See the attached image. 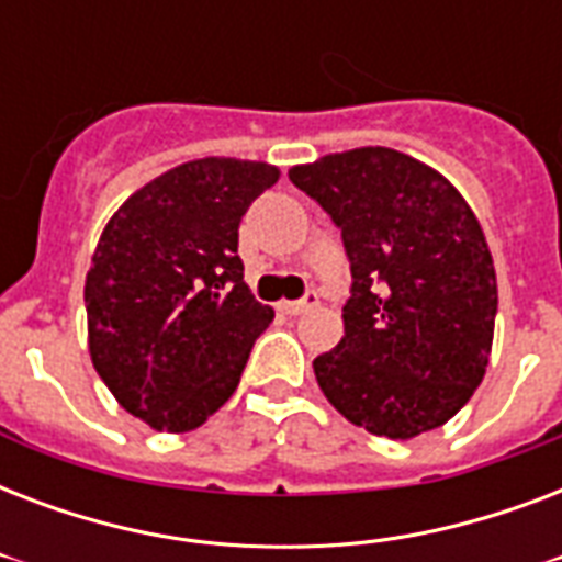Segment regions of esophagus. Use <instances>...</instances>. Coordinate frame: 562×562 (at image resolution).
Masks as SVG:
<instances>
[{
    "label": "esophagus",
    "instance_id": "obj_1",
    "mask_svg": "<svg viewBox=\"0 0 562 562\" xmlns=\"http://www.w3.org/2000/svg\"><path fill=\"white\" fill-rule=\"evenodd\" d=\"M312 306H317L315 291H308L303 300H285V303H280V308L285 312V315H303V312H308Z\"/></svg>",
    "mask_w": 562,
    "mask_h": 562
}]
</instances>
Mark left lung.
Returning a JSON list of instances; mask_svg holds the SVG:
<instances>
[{"label":"left lung","mask_w":562,"mask_h":562,"mask_svg":"<svg viewBox=\"0 0 562 562\" xmlns=\"http://www.w3.org/2000/svg\"><path fill=\"white\" fill-rule=\"evenodd\" d=\"M341 229L352 289L321 391L370 435L411 440L452 419L484 379L496 268L475 212L426 162L370 145L289 171Z\"/></svg>","instance_id":"8db88e82"}]
</instances>
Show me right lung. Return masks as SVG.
Listing matches in <instances>:
<instances>
[{"mask_svg": "<svg viewBox=\"0 0 562 562\" xmlns=\"http://www.w3.org/2000/svg\"><path fill=\"white\" fill-rule=\"evenodd\" d=\"M277 180L268 162H183L136 189L101 233L83 285L92 368L157 431L206 423L273 321L245 285L238 224Z\"/></svg>", "mask_w": 562, "mask_h": 562, "instance_id": "obj_1", "label": "right lung"}]
</instances>
